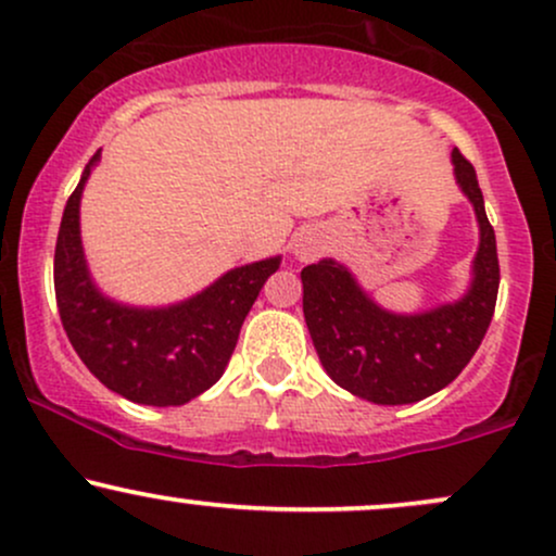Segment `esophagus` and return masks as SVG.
<instances>
[{
  "mask_svg": "<svg viewBox=\"0 0 556 556\" xmlns=\"http://www.w3.org/2000/svg\"><path fill=\"white\" fill-rule=\"evenodd\" d=\"M319 252H323V241L312 237V233H304V237H299L296 244H293V254H296V260H302V263L317 260Z\"/></svg>",
  "mask_w": 556,
  "mask_h": 556,
  "instance_id": "1",
  "label": "esophagus"
}]
</instances>
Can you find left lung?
<instances>
[{"instance_id": "1", "label": "left lung", "mask_w": 556, "mask_h": 556, "mask_svg": "<svg viewBox=\"0 0 556 556\" xmlns=\"http://www.w3.org/2000/svg\"><path fill=\"white\" fill-rule=\"evenodd\" d=\"M460 192L473 205L479 250L471 283L455 302L397 315L358 286L336 260L302 270L304 319L330 380L377 406H403L447 388L466 369L492 323L500 289L497 239L484 211L473 166L453 150Z\"/></svg>"}]
</instances>
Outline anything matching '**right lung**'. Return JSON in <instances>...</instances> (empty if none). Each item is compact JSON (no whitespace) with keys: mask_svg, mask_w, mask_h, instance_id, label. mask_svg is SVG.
<instances>
[{"mask_svg":"<svg viewBox=\"0 0 556 556\" xmlns=\"http://www.w3.org/2000/svg\"><path fill=\"white\" fill-rule=\"evenodd\" d=\"M101 150L64 205L54 252L59 317L72 349L109 390L142 406H185L213 388L278 257L233 267L207 289L168 306H132L96 286L80 239V200Z\"/></svg>","mask_w":556,"mask_h":556,"instance_id":"obj_1","label":"right lung"}]
</instances>
